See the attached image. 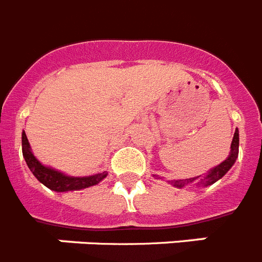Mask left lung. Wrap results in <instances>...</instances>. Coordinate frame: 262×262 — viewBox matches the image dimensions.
I'll return each instance as SVG.
<instances>
[{
  "mask_svg": "<svg viewBox=\"0 0 262 262\" xmlns=\"http://www.w3.org/2000/svg\"><path fill=\"white\" fill-rule=\"evenodd\" d=\"M237 156H238V129L236 128L233 135V140H232V144H231V154H229V156L225 159L224 162L220 163L217 167L212 168L211 171L208 172L207 175L203 176L201 179H199L200 176H196V178L184 179V180H172L171 184L173 185V187H178V188H183L184 185L192 184V183L196 182V180L199 182V184L204 185V187L213 184V183H216L217 180H220V179L232 168V165L234 164Z\"/></svg>",
  "mask_w": 262,
  "mask_h": 262,
  "instance_id": "1",
  "label": "left lung"
}]
</instances>
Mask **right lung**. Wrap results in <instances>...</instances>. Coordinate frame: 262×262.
<instances>
[{"label":"right lung","instance_id":"1","mask_svg":"<svg viewBox=\"0 0 262 262\" xmlns=\"http://www.w3.org/2000/svg\"><path fill=\"white\" fill-rule=\"evenodd\" d=\"M22 154H24L25 162L28 164L29 169L33 172V175L39 180L48 188L55 192H69V191H79V189L89 188L93 185L102 182L107 176V172L97 173L93 176H84V178H74L67 176L64 173L55 169L46 167L38 162L37 158L33 155L30 149V144L26 138L25 131L22 133Z\"/></svg>","mask_w":262,"mask_h":262}]
</instances>
